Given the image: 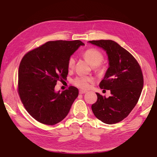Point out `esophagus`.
I'll return each instance as SVG.
<instances>
[{"label":"esophagus","instance_id":"1","mask_svg":"<svg viewBox=\"0 0 157 157\" xmlns=\"http://www.w3.org/2000/svg\"><path fill=\"white\" fill-rule=\"evenodd\" d=\"M86 92V90H79V93L80 94H85Z\"/></svg>","mask_w":157,"mask_h":157}]
</instances>
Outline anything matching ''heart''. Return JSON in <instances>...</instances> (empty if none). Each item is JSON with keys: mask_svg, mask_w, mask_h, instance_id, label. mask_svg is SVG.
I'll return each instance as SVG.
<instances>
[{"mask_svg": "<svg viewBox=\"0 0 157 157\" xmlns=\"http://www.w3.org/2000/svg\"><path fill=\"white\" fill-rule=\"evenodd\" d=\"M83 58L92 66H97L100 64L103 60V55L101 52L96 48H89L82 53ZM75 65V59L71 57L67 61V67L73 69ZM93 77L90 76H78L73 80V84L80 88L86 89L89 86L90 82L93 81Z\"/></svg>", "mask_w": 157, "mask_h": 157, "instance_id": "b5f03b06", "label": "heart"}]
</instances>
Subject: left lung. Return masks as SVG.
Instances as JSON below:
<instances>
[{
  "mask_svg": "<svg viewBox=\"0 0 157 157\" xmlns=\"http://www.w3.org/2000/svg\"><path fill=\"white\" fill-rule=\"evenodd\" d=\"M106 52L109 68L99 87L110 90L106 98L96 93L97 101L92 105L94 115L107 124L125 118L139 100L144 86L141 67L130 52L111 40L88 41Z\"/></svg>",
  "mask_w": 157,
  "mask_h": 157,
  "instance_id": "obj_1",
  "label": "left lung"
}]
</instances>
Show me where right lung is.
I'll return each instance as SVG.
<instances>
[{
	"label": "right lung",
	"mask_w": 157,
	"mask_h": 157,
	"mask_svg": "<svg viewBox=\"0 0 157 157\" xmlns=\"http://www.w3.org/2000/svg\"><path fill=\"white\" fill-rule=\"evenodd\" d=\"M84 45L78 40L49 41L23 56L18 71V94L37 121L54 125L67 115L78 90L70 86L60 92L54 88L58 80L67 79L68 59Z\"/></svg>",
	"instance_id": "right-lung-1"
}]
</instances>
